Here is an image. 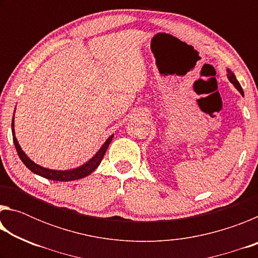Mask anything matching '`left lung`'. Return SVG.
<instances>
[{
  "mask_svg": "<svg viewBox=\"0 0 258 258\" xmlns=\"http://www.w3.org/2000/svg\"><path fill=\"white\" fill-rule=\"evenodd\" d=\"M228 78L230 80V82L232 83V84L234 85L235 89H237L240 93H241V95H243V91H242V87L241 85L239 84V82L237 81V78H235L234 74L230 71V69H228Z\"/></svg>",
  "mask_w": 258,
  "mask_h": 258,
  "instance_id": "1",
  "label": "left lung"
}]
</instances>
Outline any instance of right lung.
Segmentation results:
<instances>
[{
	"label": "right lung",
	"instance_id": "add662e5",
	"mask_svg": "<svg viewBox=\"0 0 258 258\" xmlns=\"http://www.w3.org/2000/svg\"><path fill=\"white\" fill-rule=\"evenodd\" d=\"M14 126H15V118L12 119V124H11L12 135H14V143H15L16 150H17V152H18L19 158L26 165V167H28L30 171H32L35 174H37V175L43 176V177H45V178H49V180L61 181V182H68V181L78 180V178H83V177H85L87 175H90V174L92 173L94 169H97V167L100 165V163H101L103 156H104V154H106L108 147H109V145H110L111 140L113 138V135H111V137H109L107 141L103 143V146L100 148V150L97 152V154H95L92 157V158H91L84 165H82V166H80V167H77V168L69 169V171H54V169L44 168V167H42V166H40V165L35 164L34 161L30 160L28 157L26 156V154L23 151V149H21V148H20L19 143H18V141H17V139L15 137Z\"/></svg>",
	"mask_w": 258,
	"mask_h": 258
}]
</instances>
